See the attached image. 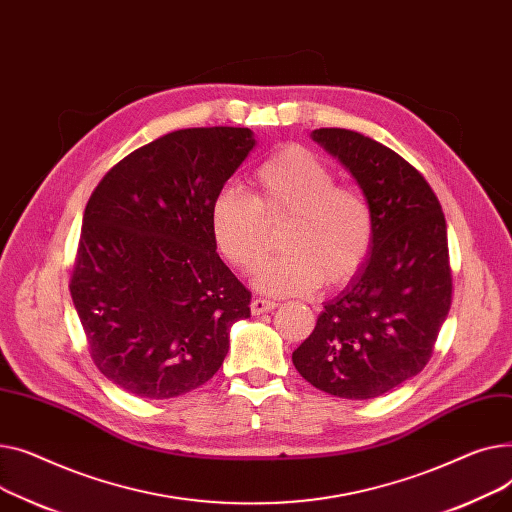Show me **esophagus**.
<instances>
[{"mask_svg":"<svg viewBox=\"0 0 512 512\" xmlns=\"http://www.w3.org/2000/svg\"><path fill=\"white\" fill-rule=\"evenodd\" d=\"M275 308H277V304L270 302V299H264V297H256V299H252V304H250V310H252L254 316H260V314L270 312Z\"/></svg>","mask_w":512,"mask_h":512,"instance_id":"1","label":"esophagus"}]
</instances>
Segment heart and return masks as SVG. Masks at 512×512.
<instances>
[{"mask_svg":"<svg viewBox=\"0 0 512 512\" xmlns=\"http://www.w3.org/2000/svg\"><path fill=\"white\" fill-rule=\"evenodd\" d=\"M254 194L223 188L210 204V233L223 258L256 273L266 258V221L287 217L285 252L264 266L258 283L275 295H297L351 281L372 252L374 208L364 192L337 186L326 163L304 146H285L252 177Z\"/></svg>","mask_w":512,"mask_h":512,"instance_id":"heart-1","label":"heart"}]
</instances>
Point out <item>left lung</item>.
Masks as SVG:
<instances>
[{"label":"left lung","mask_w":512,"mask_h":512,"mask_svg":"<svg viewBox=\"0 0 512 512\" xmlns=\"http://www.w3.org/2000/svg\"><path fill=\"white\" fill-rule=\"evenodd\" d=\"M312 138L337 157L368 196L374 246L330 302L293 366L312 386L343 399H376L422 372L453 302L442 206L411 163L343 128Z\"/></svg>","instance_id":"1"}]
</instances>
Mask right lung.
<instances>
[{
  "label": "right lung",
  "mask_w": 512,
  "mask_h": 512,
  "mask_svg": "<svg viewBox=\"0 0 512 512\" xmlns=\"http://www.w3.org/2000/svg\"><path fill=\"white\" fill-rule=\"evenodd\" d=\"M256 140L186 128L113 165L84 208L72 302L99 372L144 399L186 395L223 366L252 293L217 254L210 204Z\"/></svg>",
  "instance_id": "right-lung-1"
}]
</instances>
